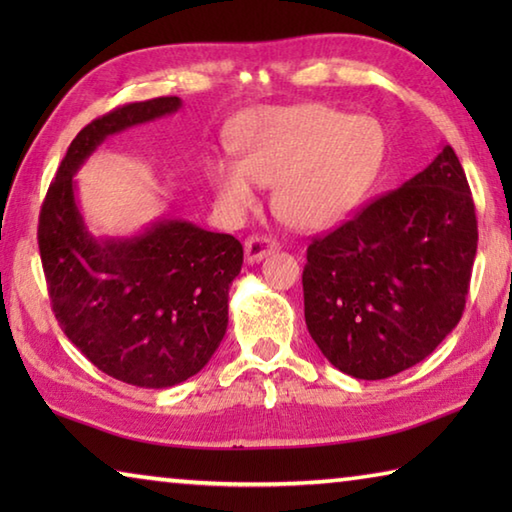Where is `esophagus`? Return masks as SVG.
<instances>
[{"label":"esophagus","mask_w":512,"mask_h":512,"mask_svg":"<svg viewBox=\"0 0 512 512\" xmlns=\"http://www.w3.org/2000/svg\"><path fill=\"white\" fill-rule=\"evenodd\" d=\"M244 250H246V259L250 264H257L262 262V259L266 255H271L273 250H277V241L271 239V237H248L246 244H244Z\"/></svg>","instance_id":"obj_1"}]
</instances>
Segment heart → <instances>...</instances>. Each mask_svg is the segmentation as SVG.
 <instances>
[{
    "mask_svg": "<svg viewBox=\"0 0 512 512\" xmlns=\"http://www.w3.org/2000/svg\"><path fill=\"white\" fill-rule=\"evenodd\" d=\"M239 158H216L210 183L225 216L241 219L259 187L275 185L273 205L302 230L341 223L370 192L384 162L386 135L375 117L307 103L264 108L237 128Z\"/></svg>",
    "mask_w": 512,
    "mask_h": 512,
    "instance_id": "1",
    "label": "heart"
}]
</instances>
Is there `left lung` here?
<instances>
[{
    "label": "left lung",
    "mask_w": 512,
    "mask_h": 512,
    "mask_svg": "<svg viewBox=\"0 0 512 512\" xmlns=\"http://www.w3.org/2000/svg\"><path fill=\"white\" fill-rule=\"evenodd\" d=\"M474 201L454 149L307 248L311 339L334 368L386 379L415 366L463 316L476 257Z\"/></svg>",
    "instance_id": "obj_1"
}]
</instances>
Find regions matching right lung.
I'll list each match as a JSON object with an SVG mask.
<instances>
[{"mask_svg":"<svg viewBox=\"0 0 512 512\" xmlns=\"http://www.w3.org/2000/svg\"><path fill=\"white\" fill-rule=\"evenodd\" d=\"M160 97L110 110L69 144L40 210L38 246L56 320L101 372L142 388L194 377L228 329V291L244 264L232 235L162 216L133 237H92L74 173L106 137L176 112Z\"/></svg>","mask_w":512,"mask_h":512,"instance_id":"1","label":"right lung"}]
</instances>
